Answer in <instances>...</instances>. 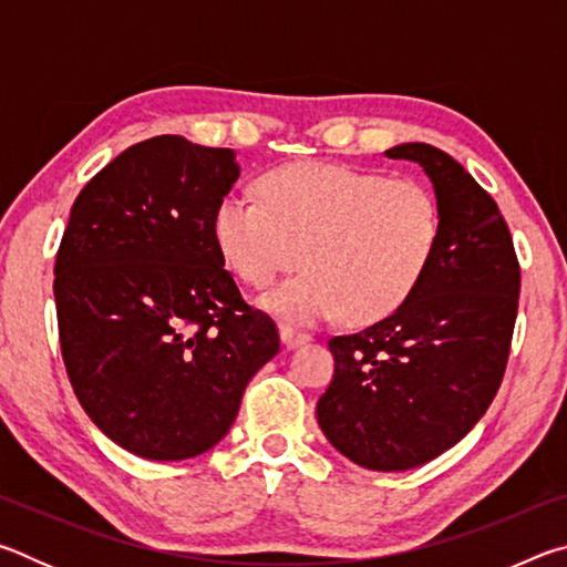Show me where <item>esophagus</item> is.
Returning a JSON list of instances; mask_svg holds the SVG:
<instances>
[{
    "label": "esophagus",
    "instance_id": "obj_1",
    "mask_svg": "<svg viewBox=\"0 0 567 567\" xmlns=\"http://www.w3.org/2000/svg\"><path fill=\"white\" fill-rule=\"evenodd\" d=\"M280 340L282 344H287V348H300V344L310 342L312 338L307 332H297L295 328H290V324H280Z\"/></svg>",
    "mask_w": 567,
    "mask_h": 567
}]
</instances>
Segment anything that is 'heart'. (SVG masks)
Here are the masks:
<instances>
[{"label":"heart","instance_id":"1","mask_svg":"<svg viewBox=\"0 0 567 567\" xmlns=\"http://www.w3.org/2000/svg\"><path fill=\"white\" fill-rule=\"evenodd\" d=\"M260 189L262 199L239 192L219 199L215 239L252 287H267L302 257L307 270L262 297L295 324L390 318L417 290L443 237L435 192L412 177L297 162L267 172Z\"/></svg>","mask_w":567,"mask_h":567}]
</instances>
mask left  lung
Listing matches in <instances>:
<instances>
[{
  "instance_id": "left-lung-1",
  "label": "left lung",
  "mask_w": 567,
  "mask_h": 567,
  "mask_svg": "<svg viewBox=\"0 0 567 567\" xmlns=\"http://www.w3.org/2000/svg\"><path fill=\"white\" fill-rule=\"evenodd\" d=\"M385 157L417 162L433 182L443 237L400 310L328 342L334 375L318 422L354 465L398 473L443 455L491 408L511 354L520 265L495 199L447 152L405 142Z\"/></svg>"
}]
</instances>
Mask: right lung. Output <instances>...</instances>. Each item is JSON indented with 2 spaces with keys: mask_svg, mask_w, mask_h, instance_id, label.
<instances>
[{
  "mask_svg": "<svg viewBox=\"0 0 567 567\" xmlns=\"http://www.w3.org/2000/svg\"><path fill=\"white\" fill-rule=\"evenodd\" d=\"M237 177L235 150L162 134L114 157L72 205L54 265L64 368L90 420L132 455L207 453L280 350L215 239Z\"/></svg>",
  "mask_w": 567,
  "mask_h": 567,
  "instance_id": "1",
  "label": "right lung"
}]
</instances>
